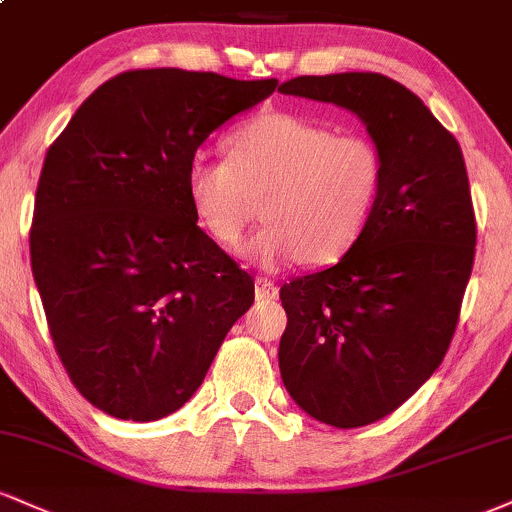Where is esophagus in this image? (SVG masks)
<instances>
[{
	"label": "esophagus",
	"mask_w": 512,
	"mask_h": 512,
	"mask_svg": "<svg viewBox=\"0 0 512 512\" xmlns=\"http://www.w3.org/2000/svg\"><path fill=\"white\" fill-rule=\"evenodd\" d=\"M255 295L257 300H274L276 295H279V288H276V283L272 279H267V276H257Z\"/></svg>",
	"instance_id": "esophagus-1"
}]
</instances>
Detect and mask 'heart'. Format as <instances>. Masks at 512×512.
<instances>
[{
	"instance_id": "heart-1",
	"label": "heart",
	"mask_w": 512,
	"mask_h": 512,
	"mask_svg": "<svg viewBox=\"0 0 512 512\" xmlns=\"http://www.w3.org/2000/svg\"><path fill=\"white\" fill-rule=\"evenodd\" d=\"M384 186V157L365 135L288 112H262L229 135V159L197 152L186 188L197 221L236 248L267 197L269 221L243 255L260 269L334 264L365 231Z\"/></svg>"
}]
</instances>
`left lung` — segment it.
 I'll return each instance as SVG.
<instances>
[{
	"label": "left lung",
	"instance_id": "obj_1",
	"mask_svg": "<svg viewBox=\"0 0 512 512\" xmlns=\"http://www.w3.org/2000/svg\"><path fill=\"white\" fill-rule=\"evenodd\" d=\"M279 92L353 112L384 157L353 248L281 286L283 386L315 420L365 427L400 408L451 346L477 243L465 159L420 97L381 73L300 76Z\"/></svg>",
	"mask_w": 512,
	"mask_h": 512
}]
</instances>
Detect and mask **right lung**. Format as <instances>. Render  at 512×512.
Segmentation results:
<instances>
[{"mask_svg": "<svg viewBox=\"0 0 512 512\" xmlns=\"http://www.w3.org/2000/svg\"><path fill=\"white\" fill-rule=\"evenodd\" d=\"M276 85L123 71L49 145L30 267L61 365L107 415L152 422L176 412L250 310L255 281L197 226L186 174L209 133Z\"/></svg>", "mask_w": 512, "mask_h": 512, "instance_id": "right-lung-1", "label": "right lung"}]
</instances>
